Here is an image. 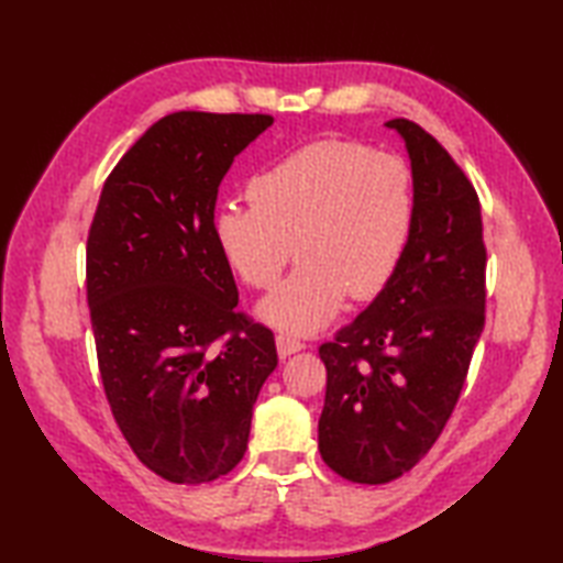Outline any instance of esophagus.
Listing matches in <instances>:
<instances>
[{
	"label": "esophagus",
	"mask_w": 563,
	"mask_h": 563,
	"mask_svg": "<svg viewBox=\"0 0 563 563\" xmlns=\"http://www.w3.org/2000/svg\"><path fill=\"white\" fill-rule=\"evenodd\" d=\"M275 345H278V355L283 357V361H285V357H290L292 353L305 349L302 341L288 336V333H278V336H275Z\"/></svg>",
	"instance_id": "obj_1"
}]
</instances>
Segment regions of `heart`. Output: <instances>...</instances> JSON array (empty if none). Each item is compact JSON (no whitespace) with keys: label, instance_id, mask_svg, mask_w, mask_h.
Here are the masks:
<instances>
[{"label":"heart","instance_id":"heart-1","mask_svg":"<svg viewBox=\"0 0 563 563\" xmlns=\"http://www.w3.org/2000/svg\"><path fill=\"white\" fill-rule=\"evenodd\" d=\"M251 208H224L214 236L227 263L256 290L273 288L258 314L288 333H314L345 297L369 300L401 266L416 220L411 166L363 142H307L249 181Z\"/></svg>","mask_w":563,"mask_h":563}]
</instances>
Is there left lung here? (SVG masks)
Listing matches in <instances>:
<instances>
[{
  "label": "left lung",
  "mask_w": 563,
  "mask_h": 563,
  "mask_svg": "<svg viewBox=\"0 0 563 563\" xmlns=\"http://www.w3.org/2000/svg\"><path fill=\"white\" fill-rule=\"evenodd\" d=\"M387 128L411 157V242L375 302L319 345L327 365L319 452L355 484L399 479L435 445L486 319L479 196L421 125L394 118Z\"/></svg>",
  "instance_id": "obj_1"
}]
</instances>
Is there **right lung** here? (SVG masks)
Returning <instances> with one entry per match:
<instances>
[{
	"instance_id": "add662e5",
	"label": "right lung",
	"mask_w": 563,
	"mask_h": 563,
	"mask_svg": "<svg viewBox=\"0 0 563 563\" xmlns=\"http://www.w3.org/2000/svg\"><path fill=\"white\" fill-rule=\"evenodd\" d=\"M271 123L266 113L162 118L106 178L89 227L87 300L106 399L137 460L172 484L234 470L278 365L273 331L236 312L214 236L220 181Z\"/></svg>"
}]
</instances>
